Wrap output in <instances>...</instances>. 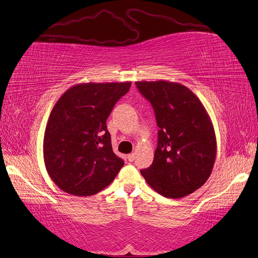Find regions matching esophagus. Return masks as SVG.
Segmentation results:
<instances>
[{"instance_id":"34e87169","label":"esophagus","mask_w":258,"mask_h":258,"mask_svg":"<svg viewBox=\"0 0 258 258\" xmlns=\"http://www.w3.org/2000/svg\"><path fill=\"white\" fill-rule=\"evenodd\" d=\"M135 159H136V154L135 153H132V154H129L128 155V160L129 161H135Z\"/></svg>"}]
</instances>
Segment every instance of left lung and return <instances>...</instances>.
<instances>
[{
    "instance_id": "left-lung-1",
    "label": "left lung",
    "mask_w": 258,
    "mask_h": 258,
    "mask_svg": "<svg viewBox=\"0 0 258 258\" xmlns=\"http://www.w3.org/2000/svg\"><path fill=\"white\" fill-rule=\"evenodd\" d=\"M153 105L159 127L152 166L141 174L161 196L183 198L204 185L216 157L212 120L201 101L184 85L167 82H136Z\"/></svg>"
}]
</instances>
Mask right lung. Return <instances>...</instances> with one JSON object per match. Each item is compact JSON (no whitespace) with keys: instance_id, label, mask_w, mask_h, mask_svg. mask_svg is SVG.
<instances>
[{"instance_id":"1","label":"right lung","mask_w":258,"mask_h":258,"mask_svg":"<svg viewBox=\"0 0 258 258\" xmlns=\"http://www.w3.org/2000/svg\"><path fill=\"white\" fill-rule=\"evenodd\" d=\"M131 82L72 86L54 104L43 153L48 175L60 189L92 196L110 185L123 166L113 152L106 119Z\"/></svg>"}]
</instances>
